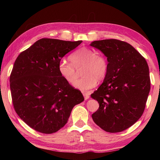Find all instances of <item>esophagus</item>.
Here are the masks:
<instances>
[{
    "instance_id": "34e87169",
    "label": "esophagus",
    "mask_w": 160,
    "mask_h": 160,
    "mask_svg": "<svg viewBox=\"0 0 160 160\" xmlns=\"http://www.w3.org/2000/svg\"><path fill=\"white\" fill-rule=\"evenodd\" d=\"M83 96H84V100H87V99H89V95L88 94V93H83Z\"/></svg>"
}]
</instances>
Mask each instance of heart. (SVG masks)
<instances>
[{
  "label": "heart",
  "instance_id": "1",
  "mask_svg": "<svg viewBox=\"0 0 160 160\" xmlns=\"http://www.w3.org/2000/svg\"><path fill=\"white\" fill-rule=\"evenodd\" d=\"M69 60L71 63L60 61L58 67V72L68 83L72 84L77 79L75 69L82 67L81 74L83 78L75 82L73 87L84 92L93 89L98 81L103 80L107 76L108 68L107 58L93 49L80 48L71 54Z\"/></svg>",
  "mask_w": 160,
  "mask_h": 160
}]
</instances>
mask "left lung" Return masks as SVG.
Listing matches in <instances>:
<instances>
[{"instance_id":"8db88e82","label":"left lung","mask_w":160,"mask_h":160,"mask_svg":"<svg viewBox=\"0 0 160 160\" xmlns=\"http://www.w3.org/2000/svg\"><path fill=\"white\" fill-rule=\"evenodd\" d=\"M90 45L100 50L108 62L103 83L91 95L100 105L93 120L107 132L123 131L144 113L151 89L148 64L133 47L121 40H96Z\"/></svg>"}]
</instances>
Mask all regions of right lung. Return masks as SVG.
I'll list each match as a JSON object with an SVG mask.
<instances>
[{
	"mask_svg": "<svg viewBox=\"0 0 160 160\" xmlns=\"http://www.w3.org/2000/svg\"><path fill=\"white\" fill-rule=\"evenodd\" d=\"M82 42L42 38L17 57L9 78L12 102L20 119L35 131L57 132L75 105L84 100L58 69L62 58Z\"/></svg>",
	"mask_w": 160,
	"mask_h": 160,
	"instance_id": "obj_1",
	"label": "right lung"
}]
</instances>
